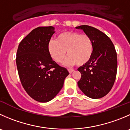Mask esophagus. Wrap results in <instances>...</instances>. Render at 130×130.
<instances>
[{
    "label": "esophagus",
    "mask_w": 130,
    "mask_h": 130,
    "mask_svg": "<svg viewBox=\"0 0 130 130\" xmlns=\"http://www.w3.org/2000/svg\"><path fill=\"white\" fill-rule=\"evenodd\" d=\"M68 70H69V72L70 74H71L72 72H74V70H73V69H68Z\"/></svg>",
    "instance_id": "1"
}]
</instances>
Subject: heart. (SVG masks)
<instances>
[{
	"instance_id": "obj_1",
	"label": "heart",
	"mask_w": 130,
	"mask_h": 130,
	"mask_svg": "<svg viewBox=\"0 0 130 130\" xmlns=\"http://www.w3.org/2000/svg\"><path fill=\"white\" fill-rule=\"evenodd\" d=\"M47 50L53 60L57 63L63 60L67 65L82 66L90 60L93 51V45L90 37L86 34L75 31H65L59 34L56 41L51 40Z\"/></svg>"
}]
</instances>
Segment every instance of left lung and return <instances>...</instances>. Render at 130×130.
I'll return each instance as SVG.
<instances>
[{
  "mask_svg": "<svg viewBox=\"0 0 130 130\" xmlns=\"http://www.w3.org/2000/svg\"><path fill=\"white\" fill-rule=\"evenodd\" d=\"M75 28L83 30L93 45L90 60L77 69L81 74L78 86L87 96L100 99L110 91L116 80L118 60L115 47L110 38L95 28L80 25Z\"/></svg>",
  "mask_w": 130,
  "mask_h": 130,
  "instance_id": "obj_1",
  "label": "left lung"
}]
</instances>
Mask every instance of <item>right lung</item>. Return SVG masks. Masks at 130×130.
Segmentation results:
<instances>
[{"label": "right lung", "mask_w": 130, "mask_h": 130, "mask_svg": "<svg viewBox=\"0 0 130 130\" xmlns=\"http://www.w3.org/2000/svg\"><path fill=\"white\" fill-rule=\"evenodd\" d=\"M55 32V28L51 26L34 29L21 41L16 54L21 84L28 94L39 102L53 100L69 74L49 53L47 44Z\"/></svg>", "instance_id": "right-lung-1"}]
</instances>
